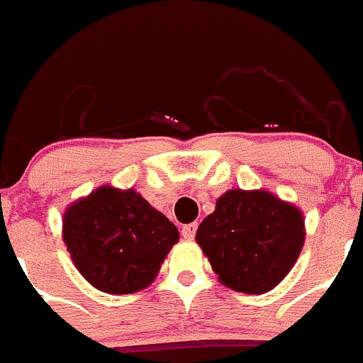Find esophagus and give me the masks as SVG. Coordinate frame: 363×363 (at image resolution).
Segmentation results:
<instances>
[{
  "instance_id": "obj_1",
  "label": "esophagus",
  "mask_w": 363,
  "mask_h": 363,
  "mask_svg": "<svg viewBox=\"0 0 363 363\" xmlns=\"http://www.w3.org/2000/svg\"><path fill=\"white\" fill-rule=\"evenodd\" d=\"M196 223H187V225L182 227V236H184L185 240H192L194 238V234H196Z\"/></svg>"
}]
</instances>
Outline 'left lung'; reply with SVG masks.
I'll list each match as a JSON object with an SVG mask.
<instances>
[{
	"label": "left lung",
	"mask_w": 363,
	"mask_h": 363,
	"mask_svg": "<svg viewBox=\"0 0 363 363\" xmlns=\"http://www.w3.org/2000/svg\"><path fill=\"white\" fill-rule=\"evenodd\" d=\"M303 218L267 191L225 192L198 227L196 242L223 285L264 294L291 271L303 247Z\"/></svg>",
	"instance_id": "left-lung-1"
}]
</instances>
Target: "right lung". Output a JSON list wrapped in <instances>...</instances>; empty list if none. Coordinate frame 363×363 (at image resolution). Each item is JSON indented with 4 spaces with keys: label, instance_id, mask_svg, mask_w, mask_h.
Masks as SVG:
<instances>
[{
    "label": "right lung",
    "instance_id": "right-lung-1",
    "mask_svg": "<svg viewBox=\"0 0 363 363\" xmlns=\"http://www.w3.org/2000/svg\"><path fill=\"white\" fill-rule=\"evenodd\" d=\"M179 233L136 191L99 187L70 205L63 240L74 265L96 289L130 294L158 274Z\"/></svg>",
    "mask_w": 363,
    "mask_h": 363
}]
</instances>
